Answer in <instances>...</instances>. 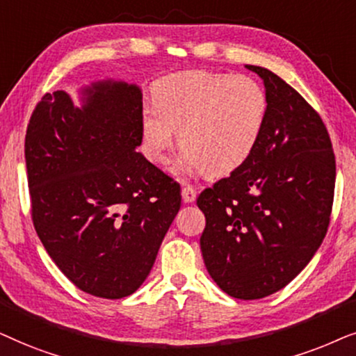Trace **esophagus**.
Listing matches in <instances>:
<instances>
[{"label": "esophagus", "mask_w": 356, "mask_h": 356, "mask_svg": "<svg viewBox=\"0 0 356 356\" xmlns=\"http://www.w3.org/2000/svg\"><path fill=\"white\" fill-rule=\"evenodd\" d=\"M182 200L184 203H193L197 200V192L195 188H192L191 186L182 188Z\"/></svg>", "instance_id": "obj_1"}]
</instances>
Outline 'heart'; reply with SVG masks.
<instances>
[{"instance_id": "heart-1", "label": "heart", "mask_w": 356, "mask_h": 356, "mask_svg": "<svg viewBox=\"0 0 356 356\" xmlns=\"http://www.w3.org/2000/svg\"><path fill=\"white\" fill-rule=\"evenodd\" d=\"M151 97L154 108L141 118L146 153L164 164L179 131L184 149L175 175H225L241 168L259 143L268 108L255 79L208 71L164 76Z\"/></svg>"}]
</instances>
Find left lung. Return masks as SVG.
Segmentation results:
<instances>
[{"instance_id":"obj_1","label":"left lung","mask_w":356,"mask_h":356,"mask_svg":"<svg viewBox=\"0 0 356 356\" xmlns=\"http://www.w3.org/2000/svg\"><path fill=\"white\" fill-rule=\"evenodd\" d=\"M264 81L267 118L248 161L198 197L200 238L213 282L238 300L286 286L322 244L332 210L335 156L314 108L280 76L245 65Z\"/></svg>"}]
</instances>
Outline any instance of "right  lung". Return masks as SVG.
Instances as JSON below:
<instances>
[{
    "instance_id": "1",
    "label": "right lung",
    "mask_w": 356,
    "mask_h": 356,
    "mask_svg": "<svg viewBox=\"0 0 356 356\" xmlns=\"http://www.w3.org/2000/svg\"><path fill=\"white\" fill-rule=\"evenodd\" d=\"M138 84L106 78L45 94L26 135L32 220L51 260L79 290L130 296L148 277L181 187L136 148Z\"/></svg>"
}]
</instances>
